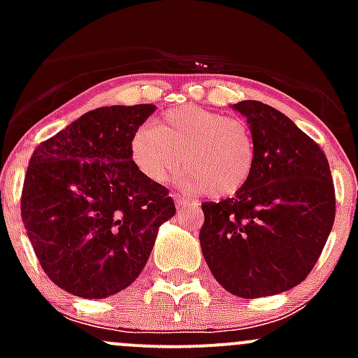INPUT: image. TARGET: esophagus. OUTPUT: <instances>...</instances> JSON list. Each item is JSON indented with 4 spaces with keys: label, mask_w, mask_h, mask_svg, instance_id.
Listing matches in <instances>:
<instances>
[{
    "label": "esophagus",
    "mask_w": 358,
    "mask_h": 358,
    "mask_svg": "<svg viewBox=\"0 0 358 358\" xmlns=\"http://www.w3.org/2000/svg\"><path fill=\"white\" fill-rule=\"evenodd\" d=\"M173 201H175L176 208H180V206H183V204H189V201H187L185 197L178 196V194H175V196H173Z\"/></svg>",
    "instance_id": "34e87169"
}]
</instances>
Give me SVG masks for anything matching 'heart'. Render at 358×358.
Instances as JSON below:
<instances>
[{
	"label": "heart",
	"mask_w": 358,
	"mask_h": 358,
	"mask_svg": "<svg viewBox=\"0 0 358 358\" xmlns=\"http://www.w3.org/2000/svg\"><path fill=\"white\" fill-rule=\"evenodd\" d=\"M131 157L149 180L162 183L185 166L182 185L222 199L251 180L258 143L246 121L187 103L166 110L157 124H142L131 136Z\"/></svg>",
	"instance_id": "obj_1"
}]
</instances>
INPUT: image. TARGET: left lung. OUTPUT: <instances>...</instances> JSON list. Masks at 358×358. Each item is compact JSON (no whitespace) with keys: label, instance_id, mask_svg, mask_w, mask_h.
Instances as JSON below:
<instances>
[{"label":"left lung","instance_id":"8db88e82","mask_svg":"<svg viewBox=\"0 0 358 358\" xmlns=\"http://www.w3.org/2000/svg\"><path fill=\"white\" fill-rule=\"evenodd\" d=\"M234 109L248 117L258 161L239 194L202 202L199 241L215 279L252 299L306 279L333 229L336 196L326 154L287 115L258 100Z\"/></svg>","mask_w":358,"mask_h":358}]
</instances>
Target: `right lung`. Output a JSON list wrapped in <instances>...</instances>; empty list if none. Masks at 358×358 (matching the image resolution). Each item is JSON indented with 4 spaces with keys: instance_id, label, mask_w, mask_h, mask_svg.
<instances>
[{
    "instance_id": "1",
    "label": "right lung",
    "mask_w": 358,
    "mask_h": 358,
    "mask_svg": "<svg viewBox=\"0 0 358 358\" xmlns=\"http://www.w3.org/2000/svg\"><path fill=\"white\" fill-rule=\"evenodd\" d=\"M156 106L99 107L36 147L20 211L43 272L64 291L100 299L145 266L161 223L175 215L169 190L131 157V136Z\"/></svg>"
}]
</instances>
